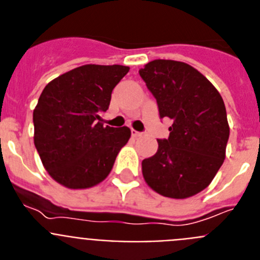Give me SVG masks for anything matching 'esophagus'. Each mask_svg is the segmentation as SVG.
Segmentation results:
<instances>
[{
    "instance_id": "1",
    "label": "esophagus",
    "mask_w": 260,
    "mask_h": 260,
    "mask_svg": "<svg viewBox=\"0 0 260 260\" xmlns=\"http://www.w3.org/2000/svg\"><path fill=\"white\" fill-rule=\"evenodd\" d=\"M132 134H133V137H141L142 133L141 132H137V130H134V128H133Z\"/></svg>"
}]
</instances>
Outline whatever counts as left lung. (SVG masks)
Returning <instances> with one entry per match:
<instances>
[{"instance_id": "8db88e82", "label": "left lung", "mask_w": 260, "mask_h": 260, "mask_svg": "<svg viewBox=\"0 0 260 260\" xmlns=\"http://www.w3.org/2000/svg\"><path fill=\"white\" fill-rule=\"evenodd\" d=\"M156 99L160 118H171L168 139L142 161L147 185L168 198L204 190L224 162L229 125L219 91L185 62L155 59L139 70Z\"/></svg>"}]
</instances>
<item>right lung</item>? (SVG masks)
<instances>
[{"label": "right lung", "instance_id": "1", "mask_svg": "<svg viewBox=\"0 0 260 260\" xmlns=\"http://www.w3.org/2000/svg\"><path fill=\"white\" fill-rule=\"evenodd\" d=\"M128 73L122 65H83L45 86L34 110V142L53 180L87 189L107 178L132 132L102 123L112 91Z\"/></svg>", "mask_w": 260, "mask_h": 260}]
</instances>
